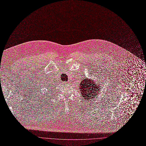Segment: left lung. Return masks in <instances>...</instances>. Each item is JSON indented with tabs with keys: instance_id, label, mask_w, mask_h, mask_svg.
Listing matches in <instances>:
<instances>
[{
	"instance_id": "left-lung-1",
	"label": "left lung",
	"mask_w": 146,
	"mask_h": 146,
	"mask_svg": "<svg viewBox=\"0 0 146 146\" xmlns=\"http://www.w3.org/2000/svg\"><path fill=\"white\" fill-rule=\"evenodd\" d=\"M81 80L79 90L83 100L90 101L98 96L100 89H102L100 83H97L94 80L89 78H84Z\"/></svg>"
}]
</instances>
